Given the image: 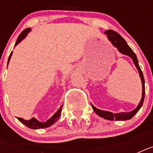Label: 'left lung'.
Instances as JSON below:
<instances>
[{"label":"left lung","instance_id":"8db88e82","mask_svg":"<svg viewBox=\"0 0 153 153\" xmlns=\"http://www.w3.org/2000/svg\"><path fill=\"white\" fill-rule=\"evenodd\" d=\"M105 34L107 35L108 39L112 42V44H114V46L117 48L118 51L121 53H122L123 55H126L129 56V57L133 59L134 64H135L136 67L137 68L139 74H140V77L141 79V82H142V98L140 100V103L137 105V107L134 110L128 113H120V114H113L111 112L104 111V110H101L94 106L92 105V108L94 110L96 114H98V116L102 117L103 118L107 119V120H110V121H114V120H117V121H126L128 119H131L137 113L138 110L140 109V107L142 106L143 102H144V99H145V79H144V75L143 73L140 70V67L138 63L137 58V55L132 49L130 48V47L128 46L126 41L123 39V37L121 36V35L118 34L117 32H114L113 30H108L105 32Z\"/></svg>","mask_w":153,"mask_h":153}]
</instances>
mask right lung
<instances>
[{
  "label": "right lung",
  "mask_w": 153,
  "mask_h": 153,
  "mask_svg": "<svg viewBox=\"0 0 153 153\" xmlns=\"http://www.w3.org/2000/svg\"><path fill=\"white\" fill-rule=\"evenodd\" d=\"M30 31V28H26L20 34V36H18L17 38V40L16 42V44L15 45H17L19 43H20L23 39H25V36H27V34L28 33V32ZM12 53L11 52L10 55H9V57H8V62H9V60H10V58H11V55H12ZM62 105H61L59 108V109L58 110L56 113H55L52 117H51V118L48 120L46 122H39L38 120H36V118L34 117H32V119H30V120H25V119L23 118H20V117H18V120L23 123L24 125L30 128H33V129H37V128H48L49 126H52L53 124L56 122V121L59 120V118L61 116V111H62Z\"/></svg>",
  "instance_id": "right-lung-1"
}]
</instances>
